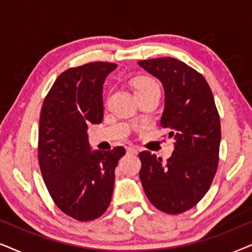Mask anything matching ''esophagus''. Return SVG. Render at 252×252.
I'll list each match as a JSON object with an SVG mask.
<instances>
[{
	"label": "esophagus",
	"mask_w": 252,
	"mask_h": 252,
	"mask_svg": "<svg viewBox=\"0 0 252 252\" xmlns=\"http://www.w3.org/2000/svg\"><path fill=\"white\" fill-rule=\"evenodd\" d=\"M126 151H127V154H128V155H136L137 154V150L133 147H127Z\"/></svg>",
	"instance_id": "esophagus-1"
}]
</instances>
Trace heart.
Here are the masks:
<instances>
[{
  "label": "heart",
  "instance_id": "1",
  "mask_svg": "<svg viewBox=\"0 0 252 252\" xmlns=\"http://www.w3.org/2000/svg\"><path fill=\"white\" fill-rule=\"evenodd\" d=\"M151 87H158V86L153 79L148 77H141L139 79H136L135 84H134V89H135V92L143 91V89L151 88Z\"/></svg>",
  "mask_w": 252,
  "mask_h": 252
}]
</instances>
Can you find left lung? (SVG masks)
Segmentation results:
<instances>
[{
  "label": "left lung",
  "mask_w": 252,
  "mask_h": 252,
  "mask_svg": "<svg viewBox=\"0 0 252 252\" xmlns=\"http://www.w3.org/2000/svg\"><path fill=\"white\" fill-rule=\"evenodd\" d=\"M137 64L163 85L160 126L174 139L166 163L150 151L140 153V180L154 206L178 215L197 204L215 178L221 139L219 113L204 77L184 62L161 57Z\"/></svg>",
  "instance_id": "1"
}]
</instances>
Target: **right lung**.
Wrapping results in <instances>:
<instances>
[{"instance_id": "right-lung-1", "label": "right lung", "mask_w": 252, "mask_h": 252, "mask_svg": "<svg viewBox=\"0 0 252 252\" xmlns=\"http://www.w3.org/2000/svg\"><path fill=\"white\" fill-rule=\"evenodd\" d=\"M117 64L95 62L64 71L43 101L39 164L55 204L65 215L89 221L111 202L115 168L123 147L92 151L88 125L103 119V84Z\"/></svg>"}]
</instances>
